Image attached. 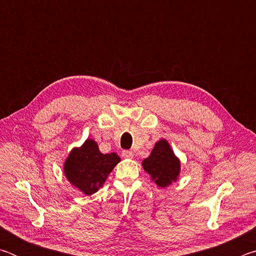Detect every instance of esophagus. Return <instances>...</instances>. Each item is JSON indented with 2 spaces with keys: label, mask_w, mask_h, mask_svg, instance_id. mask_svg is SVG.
Returning <instances> with one entry per match:
<instances>
[{
  "label": "esophagus",
  "mask_w": 256,
  "mask_h": 256,
  "mask_svg": "<svg viewBox=\"0 0 256 256\" xmlns=\"http://www.w3.org/2000/svg\"><path fill=\"white\" fill-rule=\"evenodd\" d=\"M122 156H123L124 158H126V159H133L134 154L132 152L131 150H124L123 152H122Z\"/></svg>",
  "instance_id": "34e87169"
}]
</instances>
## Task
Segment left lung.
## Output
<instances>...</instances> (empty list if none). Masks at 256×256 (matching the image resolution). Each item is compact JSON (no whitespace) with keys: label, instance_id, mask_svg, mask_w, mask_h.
Wrapping results in <instances>:
<instances>
[{"label":"left lung","instance_id":"obj_1","mask_svg":"<svg viewBox=\"0 0 256 256\" xmlns=\"http://www.w3.org/2000/svg\"><path fill=\"white\" fill-rule=\"evenodd\" d=\"M142 167L151 180L162 188L178 180L180 174V160L166 138L156 142L149 157L142 160Z\"/></svg>","mask_w":256,"mask_h":256}]
</instances>
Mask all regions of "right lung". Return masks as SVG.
<instances>
[{
  "mask_svg": "<svg viewBox=\"0 0 256 256\" xmlns=\"http://www.w3.org/2000/svg\"><path fill=\"white\" fill-rule=\"evenodd\" d=\"M120 162L115 152L102 154L97 142L86 140L80 146H74L64 160V176L84 194L92 196L105 183L108 175Z\"/></svg>",
  "mask_w": 256,
  "mask_h": 256,
  "instance_id": "obj_1",
  "label": "right lung"
}]
</instances>
